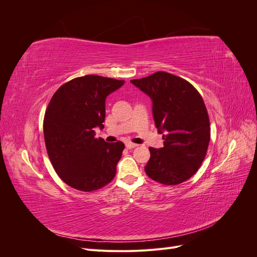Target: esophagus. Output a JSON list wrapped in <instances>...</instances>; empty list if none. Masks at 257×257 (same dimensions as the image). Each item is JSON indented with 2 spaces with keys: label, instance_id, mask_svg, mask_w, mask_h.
I'll return each instance as SVG.
<instances>
[{
  "label": "esophagus",
  "instance_id": "esophagus-1",
  "mask_svg": "<svg viewBox=\"0 0 257 257\" xmlns=\"http://www.w3.org/2000/svg\"><path fill=\"white\" fill-rule=\"evenodd\" d=\"M138 145H136V144H133V143H130V142H127L126 144H125V147L127 148V149H133V148H136Z\"/></svg>",
  "mask_w": 257,
  "mask_h": 257
}]
</instances>
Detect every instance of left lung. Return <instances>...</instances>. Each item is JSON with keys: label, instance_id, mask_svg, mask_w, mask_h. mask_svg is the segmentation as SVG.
<instances>
[{"label": "left lung", "instance_id": "obj_1", "mask_svg": "<svg viewBox=\"0 0 257 257\" xmlns=\"http://www.w3.org/2000/svg\"><path fill=\"white\" fill-rule=\"evenodd\" d=\"M131 82L151 98L155 126L164 139L163 148H149L146 174L165 185L186 181L200 167L210 141L203 97L190 82L166 72Z\"/></svg>", "mask_w": 257, "mask_h": 257}]
</instances>
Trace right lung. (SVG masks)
<instances>
[{"label":"right lung","instance_id":"right-lung-1","mask_svg":"<svg viewBox=\"0 0 257 257\" xmlns=\"http://www.w3.org/2000/svg\"><path fill=\"white\" fill-rule=\"evenodd\" d=\"M123 84L96 75L78 77L61 85L46 110L48 157L59 177L76 190H98L115 176L124 144L96 138L95 128H104L106 97Z\"/></svg>","mask_w":257,"mask_h":257}]
</instances>
